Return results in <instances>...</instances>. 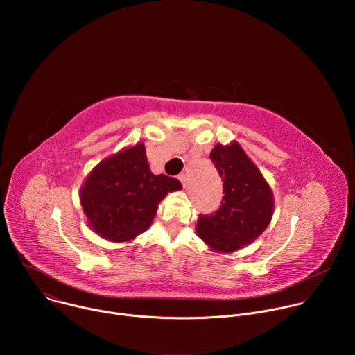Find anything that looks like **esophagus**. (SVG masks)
Returning a JSON list of instances; mask_svg holds the SVG:
<instances>
[{
  "label": "esophagus",
  "instance_id": "34e87169",
  "mask_svg": "<svg viewBox=\"0 0 355 355\" xmlns=\"http://www.w3.org/2000/svg\"><path fill=\"white\" fill-rule=\"evenodd\" d=\"M178 180L181 181V184L184 185V188H187V174H180Z\"/></svg>",
  "mask_w": 355,
  "mask_h": 355
}]
</instances>
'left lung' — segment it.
<instances>
[{
	"label": "left lung",
	"instance_id": "obj_1",
	"mask_svg": "<svg viewBox=\"0 0 355 355\" xmlns=\"http://www.w3.org/2000/svg\"><path fill=\"white\" fill-rule=\"evenodd\" d=\"M223 181L220 208L212 215H199L196 234L216 252H232L254 241L270 225L274 195L237 141L216 144L211 151Z\"/></svg>",
	"mask_w": 355,
	"mask_h": 355
}]
</instances>
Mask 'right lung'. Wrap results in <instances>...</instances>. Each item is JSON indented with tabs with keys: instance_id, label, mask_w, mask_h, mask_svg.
<instances>
[{
	"instance_id": "add662e5",
	"label": "right lung",
	"mask_w": 355,
	"mask_h": 355,
	"mask_svg": "<svg viewBox=\"0 0 355 355\" xmlns=\"http://www.w3.org/2000/svg\"><path fill=\"white\" fill-rule=\"evenodd\" d=\"M177 178L150 171L143 143L101 162L80 189L89 227L111 241H129L147 230L168 192L181 189Z\"/></svg>"
}]
</instances>
